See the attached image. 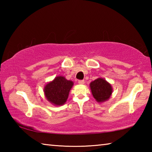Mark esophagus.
<instances>
[{
  "label": "esophagus",
  "instance_id": "esophagus-1",
  "mask_svg": "<svg viewBox=\"0 0 152 152\" xmlns=\"http://www.w3.org/2000/svg\"><path fill=\"white\" fill-rule=\"evenodd\" d=\"M78 84H84V80H79Z\"/></svg>",
  "mask_w": 152,
  "mask_h": 152
}]
</instances>
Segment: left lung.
<instances>
[{"label": "left lung", "instance_id": "obj_1", "mask_svg": "<svg viewBox=\"0 0 152 152\" xmlns=\"http://www.w3.org/2000/svg\"><path fill=\"white\" fill-rule=\"evenodd\" d=\"M90 88L92 96L99 103L108 101L113 93L111 84L102 78H99L91 82Z\"/></svg>", "mask_w": 152, "mask_h": 152}]
</instances>
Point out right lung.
Listing matches in <instances>:
<instances>
[{
  "instance_id": "1",
  "label": "right lung",
  "mask_w": 152,
  "mask_h": 152,
  "mask_svg": "<svg viewBox=\"0 0 152 152\" xmlns=\"http://www.w3.org/2000/svg\"><path fill=\"white\" fill-rule=\"evenodd\" d=\"M74 82L65 77L59 76L45 85L43 92L48 101L56 106L65 104Z\"/></svg>"
}]
</instances>
